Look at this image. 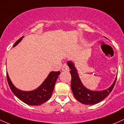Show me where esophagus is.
<instances>
[{"mask_svg": "<svg viewBox=\"0 0 124 124\" xmlns=\"http://www.w3.org/2000/svg\"><path fill=\"white\" fill-rule=\"evenodd\" d=\"M62 71H69V67L68 66V65L66 64H63V66H62Z\"/></svg>", "mask_w": 124, "mask_h": 124, "instance_id": "esophagus-1", "label": "esophagus"}]
</instances>
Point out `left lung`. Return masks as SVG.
<instances>
[{
    "instance_id": "obj_1",
    "label": "left lung",
    "mask_w": 124,
    "mask_h": 124,
    "mask_svg": "<svg viewBox=\"0 0 124 124\" xmlns=\"http://www.w3.org/2000/svg\"><path fill=\"white\" fill-rule=\"evenodd\" d=\"M67 64L70 69L71 89L74 97L78 101L86 105L96 104L106 99L111 92L116 84V78L113 84L107 89L101 91H92L83 86L73 62L69 61Z\"/></svg>"
}]
</instances>
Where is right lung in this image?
Instances as JSON below:
<instances>
[{
  "mask_svg": "<svg viewBox=\"0 0 124 124\" xmlns=\"http://www.w3.org/2000/svg\"><path fill=\"white\" fill-rule=\"evenodd\" d=\"M23 37L24 36H23L19 39H18L14 44L13 47L16 46ZM60 73V71L51 72L43 83L38 88L34 90L28 91V92L17 89L12 83L8 72L6 73V75L10 88L14 94L18 99L27 104L31 105V106H39L47 101L51 98L54 91L55 83Z\"/></svg>",
  "mask_w": 124,
  "mask_h": 124,
  "instance_id": "obj_1",
  "label": "right lung"
}]
</instances>
